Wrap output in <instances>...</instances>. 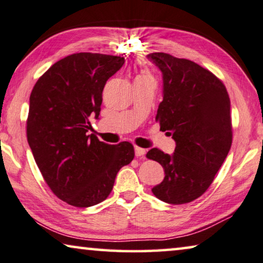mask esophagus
Wrapping results in <instances>:
<instances>
[{
	"mask_svg": "<svg viewBox=\"0 0 263 263\" xmlns=\"http://www.w3.org/2000/svg\"><path fill=\"white\" fill-rule=\"evenodd\" d=\"M135 154H136V157L137 158H142V157H144V155H145V150L144 148H142V147H138V146H136L135 147Z\"/></svg>",
	"mask_w": 263,
	"mask_h": 263,
	"instance_id": "34e87169",
	"label": "esophagus"
}]
</instances>
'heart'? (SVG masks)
<instances>
[{
    "instance_id": "b5f03b06",
    "label": "heart",
    "mask_w": 263,
    "mask_h": 263,
    "mask_svg": "<svg viewBox=\"0 0 263 263\" xmlns=\"http://www.w3.org/2000/svg\"><path fill=\"white\" fill-rule=\"evenodd\" d=\"M138 78H150L148 76H145V74H143V76H139Z\"/></svg>"
}]
</instances>
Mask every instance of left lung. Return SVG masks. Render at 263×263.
<instances>
[{
  "label": "left lung",
  "mask_w": 263,
  "mask_h": 263,
  "mask_svg": "<svg viewBox=\"0 0 263 263\" xmlns=\"http://www.w3.org/2000/svg\"><path fill=\"white\" fill-rule=\"evenodd\" d=\"M163 76V101L156 119L176 142L172 155L146 154L163 166V182L152 187L170 204L193 202L205 193L233 142L230 99L223 82L194 61L166 53L146 57Z\"/></svg>",
  "instance_id": "1"
}]
</instances>
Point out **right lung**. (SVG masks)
I'll return each instance as SVG.
<instances>
[{
  "label": "right lung",
  "instance_id": "1",
  "mask_svg": "<svg viewBox=\"0 0 263 263\" xmlns=\"http://www.w3.org/2000/svg\"><path fill=\"white\" fill-rule=\"evenodd\" d=\"M121 57L77 53L55 62L29 98L27 139L50 190L78 208L103 202L116 176L135 157L132 144L109 145L88 132L99 119L106 81L124 65Z\"/></svg>",
  "mask_w": 263,
  "mask_h": 263
}]
</instances>
